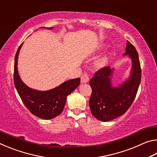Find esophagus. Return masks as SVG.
I'll return each instance as SVG.
<instances>
[{"label": "esophagus", "mask_w": 157, "mask_h": 157, "mask_svg": "<svg viewBox=\"0 0 157 157\" xmlns=\"http://www.w3.org/2000/svg\"><path fill=\"white\" fill-rule=\"evenodd\" d=\"M89 80V75L86 73H83L81 76V82L82 83H86L88 82Z\"/></svg>", "instance_id": "1"}]
</instances>
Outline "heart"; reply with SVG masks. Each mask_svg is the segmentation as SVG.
Masks as SVG:
<instances>
[{
    "label": "heart",
    "mask_w": 157,
    "mask_h": 157,
    "mask_svg": "<svg viewBox=\"0 0 157 157\" xmlns=\"http://www.w3.org/2000/svg\"><path fill=\"white\" fill-rule=\"evenodd\" d=\"M107 62H108V59L107 57H103L102 58H100V59L98 61L97 63H96V65L98 67H104L107 64Z\"/></svg>",
    "instance_id": "b5f03b06"
}]
</instances>
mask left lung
I'll list each match as a JSON object with an SVG mask.
<instances>
[{
  "instance_id": "left-lung-1",
  "label": "left lung",
  "mask_w": 157,
  "mask_h": 157,
  "mask_svg": "<svg viewBox=\"0 0 157 157\" xmlns=\"http://www.w3.org/2000/svg\"><path fill=\"white\" fill-rule=\"evenodd\" d=\"M126 51L132 61L129 78L118 86L111 84L113 68L106 66L94 74L89 84L92 94L89 107L92 115L98 120L107 122L121 116L128 110L136 98L141 79V68L139 55L135 47L127 41Z\"/></svg>"
}]
</instances>
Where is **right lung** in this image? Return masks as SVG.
Segmentation results:
<instances>
[{
  "label": "right lung",
  "instance_id": "1",
  "mask_svg": "<svg viewBox=\"0 0 157 157\" xmlns=\"http://www.w3.org/2000/svg\"><path fill=\"white\" fill-rule=\"evenodd\" d=\"M52 29V28H47ZM23 43L18 47L14 59V82L18 95L28 109L39 118L45 120L54 118L62 112L66 98L80 83V78L66 81L59 86L46 91H37L23 83L18 75V56Z\"/></svg>",
  "mask_w": 157,
  "mask_h": 157
}]
</instances>
